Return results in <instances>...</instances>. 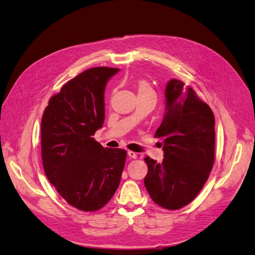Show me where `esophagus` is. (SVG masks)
Masks as SVG:
<instances>
[{
  "label": "esophagus",
  "mask_w": 255,
  "mask_h": 255,
  "mask_svg": "<svg viewBox=\"0 0 255 255\" xmlns=\"http://www.w3.org/2000/svg\"><path fill=\"white\" fill-rule=\"evenodd\" d=\"M128 155L129 158H137V154L133 151H128Z\"/></svg>",
  "instance_id": "1"
}]
</instances>
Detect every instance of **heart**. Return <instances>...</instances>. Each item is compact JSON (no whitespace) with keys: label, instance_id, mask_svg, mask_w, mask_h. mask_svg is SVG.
I'll list each match as a JSON object with an SVG mask.
<instances>
[{"label":"heart","instance_id":"1","mask_svg":"<svg viewBox=\"0 0 255 255\" xmlns=\"http://www.w3.org/2000/svg\"><path fill=\"white\" fill-rule=\"evenodd\" d=\"M137 90H138V95H143V94H154V91L152 87L150 86V84L146 81H139L137 83Z\"/></svg>","mask_w":255,"mask_h":255}]
</instances>
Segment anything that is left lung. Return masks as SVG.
Instances as JSON below:
<instances>
[{
  "label": "left lung",
  "mask_w": 255,
  "mask_h": 255,
  "mask_svg": "<svg viewBox=\"0 0 255 255\" xmlns=\"http://www.w3.org/2000/svg\"><path fill=\"white\" fill-rule=\"evenodd\" d=\"M184 85L172 79L166 86V112L155 133L163 140V161L144 158V186L153 201L166 210H179L198 196L215 159L214 114Z\"/></svg>",
  "instance_id": "left-lung-1"
}]
</instances>
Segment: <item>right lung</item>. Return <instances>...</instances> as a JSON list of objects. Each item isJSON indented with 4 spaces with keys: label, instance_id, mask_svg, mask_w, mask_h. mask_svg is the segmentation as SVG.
I'll return each instance as SVG.
<instances>
[{
    "label": "right lung",
    "instance_id": "1",
    "mask_svg": "<svg viewBox=\"0 0 255 255\" xmlns=\"http://www.w3.org/2000/svg\"><path fill=\"white\" fill-rule=\"evenodd\" d=\"M117 68L96 67L67 82L45 107L41 156L45 175L66 201L84 212L109 203L117 190L127 151L103 148L92 137L104 118V91Z\"/></svg>",
    "mask_w": 255,
    "mask_h": 255
}]
</instances>
